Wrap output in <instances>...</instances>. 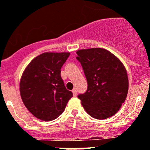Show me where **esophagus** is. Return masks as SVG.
I'll use <instances>...</instances> for the list:
<instances>
[{"instance_id": "obj_1", "label": "esophagus", "mask_w": 150, "mask_h": 150, "mask_svg": "<svg viewBox=\"0 0 150 150\" xmlns=\"http://www.w3.org/2000/svg\"><path fill=\"white\" fill-rule=\"evenodd\" d=\"M72 93H73L74 96H77V91L75 88H74V89L72 90Z\"/></svg>"}]
</instances>
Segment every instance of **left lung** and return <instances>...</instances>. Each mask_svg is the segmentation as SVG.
Returning <instances> with one entry per match:
<instances>
[{
	"mask_svg": "<svg viewBox=\"0 0 150 150\" xmlns=\"http://www.w3.org/2000/svg\"><path fill=\"white\" fill-rule=\"evenodd\" d=\"M88 81V90L78 96L91 117L105 119L114 115L126 100L128 78L119 59L103 48L76 52Z\"/></svg>",
	"mask_w": 150,
	"mask_h": 150,
	"instance_id": "1",
	"label": "left lung"
}]
</instances>
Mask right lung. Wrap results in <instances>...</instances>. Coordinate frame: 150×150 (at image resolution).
Masks as SVG:
<instances>
[{
  "instance_id": "1",
  "label": "right lung",
  "mask_w": 150,
  "mask_h": 150,
  "mask_svg": "<svg viewBox=\"0 0 150 150\" xmlns=\"http://www.w3.org/2000/svg\"><path fill=\"white\" fill-rule=\"evenodd\" d=\"M70 53H44L34 58L23 71L19 83L21 98L38 119L54 120L73 97L64 85L60 69Z\"/></svg>"
}]
</instances>
